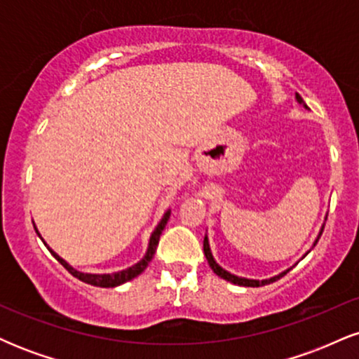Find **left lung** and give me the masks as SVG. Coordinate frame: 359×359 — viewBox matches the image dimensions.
Wrapping results in <instances>:
<instances>
[{"label":"left lung","mask_w":359,"mask_h":359,"mask_svg":"<svg viewBox=\"0 0 359 359\" xmlns=\"http://www.w3.org/2000/svg\"><path fill=\"white\" fill-rule=\"evenodd\" d=\"M295 100H297L299 104H302L304 108H307V104H306V102H304V100H302V97L299 96L297 93H295ZM325 219H327V217H325ZM323 231H324V224H323V228H320L319 234H317V238H316L314 245H312V248H314V246L317 245V241H319V238H320V234H323ZM309 251H311V250H309ZM309 251H307V253H309ZM307 253H306V255H307ZM204 255H205V259H208L209 266H211L212 271H214V273L217 275V277H221V278L228 280V282H231V283H234V285H240V287H263V285H269V283H273V282H277L278 278H282L283 275H287V271L290 270V269H288V270H283L282 273L275 275V277H271V278H265V280H253V278H245V277H238V275H233V273H229L228 270H224V269H222L221 265H217V263H216V259H214L212 253H211V246H209L208 234H205V236H204ZM306 255H304V257H306ZM304 257H302V258H304Z\"/></svg>","instance_id":"8db88e82"}]
</instances>
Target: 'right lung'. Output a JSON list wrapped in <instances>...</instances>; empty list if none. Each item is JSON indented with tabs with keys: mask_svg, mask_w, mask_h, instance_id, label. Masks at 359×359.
Returning <instances> with one entry per match:
<instances>
[{
	"mask_svg": "<svg viewBox=\"0 0 359 359\" xmlns=\"http://www.w3.org/2000/svg\"><path fill=\"white\" fill-rule=\"evenodd\" d=\"M168 217H170V209H168V211H167L165 214H163V217H162V219H160L158 224H156V228L154 229V233H151L150 241H148L147 253L143 255V258L140 259L138 263H135V265H131L130 269H125V270H121V271H114V273H84V271L76 270V269H74V266L69 265V263L65 262L64 258H60L59 255H57L55 251H53V250L50 248V246L47 245V243H45L43 238L40 236L39 229L35 228V224H34V228H35L36 234H39V236H40V240L43 241V245L47 246L48 251H50L53 257L57 258V262H60V265H64L65 269L69 270V273L74 275V277H76V278H79L81 282L89 283V285L108 288V287H118V285H121V283L128 282V280H133L135 277H138V275L142 273V271L147 269L148 263H150L151 258H154V255H155V251H156V245H158V240H160V234H162L163 228H165Z\"/></svg>",
	"mask_w": 359,
	"mask_h": 359,
	"instance_id": "right-lung-1",
	"label": "right lung"
}]
</instances>
